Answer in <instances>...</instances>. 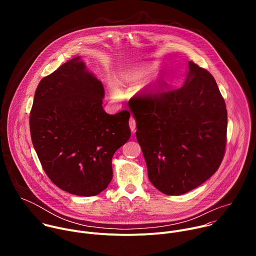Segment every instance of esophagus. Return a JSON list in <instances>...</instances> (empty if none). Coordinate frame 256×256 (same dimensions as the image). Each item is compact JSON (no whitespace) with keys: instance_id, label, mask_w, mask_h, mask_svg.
I'll return each instance as SVG.
<instances>
[{"instance_id":"obj_1","label":"esophagus","mask_w":256,"mask_h":256,"mask_svg":"<svg viewBox=\"0 0 256 256\" xmlns=\"http://www.w3.org/2000/svg\"><path fill=\"white\" fill-rule=\"evenodd\" d=\"M128 124H130V130H132V132H136V120H134V118H130Z\"/></svg>"}]
</instances>
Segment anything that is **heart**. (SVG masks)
<instances>
[{
	"label": "heart",
	"instance_id": "b5f03b06",
	"mask_svg": "<svg viewBox=\"0 0 256 256\" xmlns=\"http://www.w3.org/2000/svg\"><path fill=\"white\" fill-rule=\"evenodd\" d=\"M128 79L134 80V79H136V77L132 76V77H130ZM110 89H112V92L114 95H120V89L118 88V84H116V83H112V84L110 85Z\"/></svg>",
	"mask_w": 256,
	"mask_h": 256
}]
</instances>
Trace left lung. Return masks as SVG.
<instances>
[{
	"label": "left lung",
	"mask_w": 256,
	"mask_h": 256,
	"mask_svg": "<svg viewBox=\"0 0 256 256\" xmlns=\"http://www.w3.org/2000/svg\"><path fill=\"white\" fill-rule=\"evenodd\" d=\"M184 85L132 97L136 140L151 184L168 196L186 194L220 167L227 142V109L216 80L192 60ZM131 100V99H130Z\"/></svg>",
	"instance_id": "left-lung-1"
}]
</instances>
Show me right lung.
<instances>
[{
  "label": "right lung",
  "instance_id": "right-lung-1",
  "mask_svg": "<svg viewBox=\"0 0 256 256\" xmlns=\"http://www.w3.org/2000/svg\"><path fill=\"white\" fill-rule=\"evenodd\" d=\"M104 88L80 56L62 64L36 88L29 124L42 166L58 188L80 196L103 192L112 160L130 136V114H107Z\"/></svg>",
  "mask_w": 256,
  "mask_h": 256
}]
</instances>
